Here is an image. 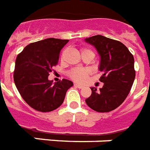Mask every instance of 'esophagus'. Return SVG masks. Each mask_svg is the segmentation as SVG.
<instances>
[{
	"label": "esophagus",
	"instance_id": "obj_1",
	"mask_svg": "<svg viewBox=\"0 0 150 150\" xmlns=\"http://www.w3.org/2000/svg\"><path fill=\"white\" fill-rule=\"evenodd\" d=\"M74 86H75V87H77V88H79V89H82V88L83 87V86L79 85V84H74Z\"/></svg>",
	"mask_w": 150,
	"mask_h": 150
}]
</instances>
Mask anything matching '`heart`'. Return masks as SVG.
Listing matches in <instances>:
<instances>
[{"label":"heart","mask_w":150,"mask_h":150,"mask_svg":"<svg viewBox=\"0 0 150 150\" xmlns=\"http://www.w3.org/2000/svg\"><path fill=\"white\" fill-rule=\"evenodd\" d=\"M81 52H82V54H84V53H92V54L94 55L93 52H92L91 50H88V49H82ZM90 73H91V71L90 69H88V68L74 67V68L71 69L68 71L67 75H68L71 79L73 80L74 82H76V83H83L87 79L89 75H90Z\"/></svg>","instance_id":"obj_1"}]
</instances>
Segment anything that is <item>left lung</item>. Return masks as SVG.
Wrapping results in <instances>:
<instances>
[{"mask_svg":"<svg viewBox=\"0 0 150 150\" xmlns=\"http://www.w3.org/2000/svg\"><path fill=\"white\" fill-rule=\"evenodd\" d=\"M86 42L93 45L100 54L99 70L103 75L99 80L104 83L98 91L91 88L86 103L98 112H111L120 105L131 91L135 78L133 55L122 42L102 35L86 38Z\"/></svg>","mask_w":150,"mask_h":150,"instance_id":"left-lung-1","label":"left lung"}]
</instances>
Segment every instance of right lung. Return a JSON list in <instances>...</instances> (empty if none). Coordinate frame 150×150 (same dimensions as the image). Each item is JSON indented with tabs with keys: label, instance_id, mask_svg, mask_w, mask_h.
Returning <instances> with one entry per match:
<instances>
[{
	"label": "right lung",
	"instance_id": "add662e5",
	"mask_svg": "<svg viewBox=\"0 0 150 150\" xmlns=\"http://www.w3.org/2000/svg\"><path fill=\"white\" fill-rule=\"evenodd\" d=\"M67 42V39L46 38L30 43L17 56L15 84L23 99L35 110L47 112L59 108L67 90L73 86L71 81L64 79L54 84L48 79Z\"/></svg>",
	"mask_w": 150,
	"mask_h": 150
}]
</instances>
